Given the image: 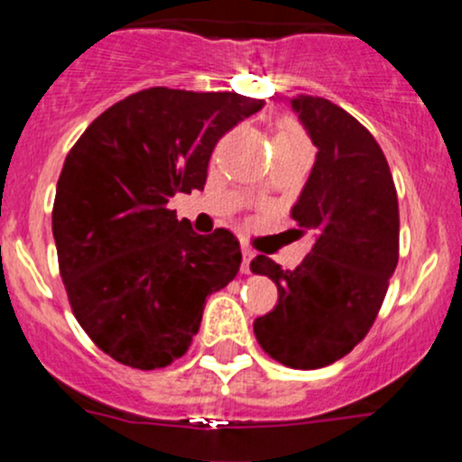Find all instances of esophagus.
<instances>
[{"label": "esophagus", "mask_w": 462, "mask_h": 462, "mask_svg": "<svg viewBox=\"0 0 462 462\" xmlns=\"http://www.w3.org/2000/svg\"><path fill=\"white\" fill-rule=\"evenodd\" d=\"M241 254H244V261H241V273L248 274L250 273V261H253L254 253L248 248V245H244V248H241Z\"/></svg>", "instance_id": "esophagus-1"}]
</instances>
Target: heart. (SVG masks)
Here are the masks:
<instances>
[{"mask_svg":"<svg viewBox=\"0 0 462 462\" xmlns=\"http://www.w3.org/2000/svg\"><path fill=\"white\" fill-rule=\"evenodd\" d=\"M279 141H288V143H301V144H309V138H306L304 129L300 127V125L295 123H283L282 127H279L277 136Z\"/></svg>","mask_w":462,"mask_h":462,"instance_id":"b5f03b06","label":"heart"}]
</instances>
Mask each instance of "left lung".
<instances>
[{"label":"left lung","instance_id":"8db88e82","mask_svg":"<svg viewBox=\"0 0 462 462\" xmlns=\"http://www.w3.org/2000/svg\"><path fill=\"white\" fill-rule=\"evenodd\" d=\"M315 167L291 217L315 244L295 270L259 254L254 274L277 283V306L254 319L259 346L291 369H321L366 337L400 254L398 194L384 152L348 111L297 96Z\"/></svg>","mask_w":462,"mask_h":462}]
</instances>
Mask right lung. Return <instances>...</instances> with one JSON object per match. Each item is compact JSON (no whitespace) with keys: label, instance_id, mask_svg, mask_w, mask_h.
Wrapping results in <instances>:
<instances>
[{"label":"right lung","instance_id":"add662e5","mask_svg":"<svg viewBox=\"0 0 462 462\" xmlns=\"http://www.w3.org/2000/svg\"><path fill=\"white\" fill-rule=\"evenodd\" d=\"M263 100L152 87L111 105L67 153L53 203L60 277L100 351L153 371L185 356L205 300L241 265L226 227L197 235L170 199L203 189L218 138Z\"/></svg>","mask_w":462,"mask_h":462}]
</instances>
